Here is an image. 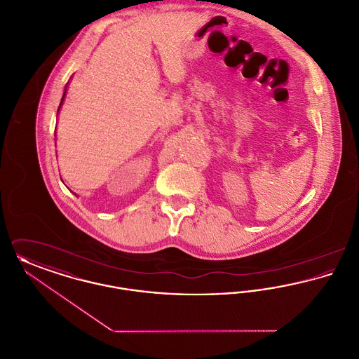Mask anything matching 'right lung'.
I'll list each match as a JSON object with an SVG mask.
<instances>
[{"instance_id": "1", "label": "right lung", "mask_w": 359, "mask_h": 359, "mask_svg": "<svg viewBox=\"0 0 359 359\" xmlns=\"http://www.w3.org/2000/svg\"><path fill=\"white\" fill-rule=\"evenodd\" d=\"M67 86H69V83H67ZM67 86H66V88H65V94H63V98H62V101H60V104H59V110H60V106L63 104V101H65V97H66V91H67ZM57 110V111H59Z\"/></svg>"}]
</instances>
